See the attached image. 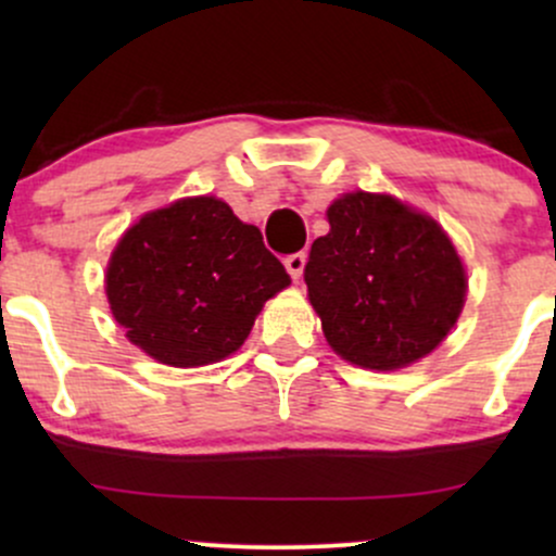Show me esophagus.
I'll use <instances>...</instances> for the list:
<instances>
[{"label": "esophagus", "instance_id": "esophagus-1", "mask_svg": "<svg viewBox=\"0 0 556 556\" xmlns=\"http://www.w3.org/2000/svg\"><path fill=\"white\" fill-rule=\"evenodd\" d=\"M285 266H287V271H290V277L298 279L305 269V253H292V256H287Z\"/></svg>", "mask_w": 556, "mask_h": 556}]
</instances>
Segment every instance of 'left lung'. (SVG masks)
Instances as JSON below:
<instances>
[{"mask_svg": "<svg viewBox=\"0 0 556 556\" xmlns=\"http://www.w3.org/2000/svg\"><path fill=\"white\" fill-rule=\"evenodd\" d=\"M327 219L303 279L334 353L376 371L429 355L455 327L468 287L442 227L374 193L337 198Z\"/></svg>", "mask_w": 556, "mask_h": 556, "instance_id": "8db88e82", "label": "left lung"}]
</instances>
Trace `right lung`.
<instances>
[{"label": "right lung", "instance_id": "1", "mask_svg": "<svg viewBox=\"0 0 556 556\" xmlns=\"http://www.w3.org/2000/svg\"><path fill=\"white\" fill-rule=\"evenodd\" d=\"M290 285L258 227L225 201L182 198L146 214L114 248L106 298L127 340L167 366L227 358L258 311Z\"/></svg>", "mask_w": 556, "mask_h": 556}]
</instances>
